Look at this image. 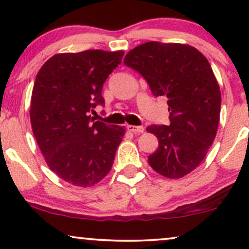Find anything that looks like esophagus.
<instances>
[{
    "mask_svg": "<svg viewBox=\"0 0 249 249\" xmlns=\"http://www.w3.org/2000/svg\"><path fill=\"white\" fill-rule=\"evenodd\" d=\"M127 129L132 134H142L144 132V128L141 127V125H131V124H128L127 125Z\"/></svg>",
    "mask_w": 249,
    "mask_h": 249,
    "instance_id": "34e87169",
    "label": "esophagus"
}]
</instances>
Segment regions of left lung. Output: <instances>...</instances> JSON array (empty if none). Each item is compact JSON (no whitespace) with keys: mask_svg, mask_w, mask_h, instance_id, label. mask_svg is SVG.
Returning a JSON list of instances; mask_svg holds the SVG:
<instances>
[{"mask_svg":"<svg viewBox=\"0 0 249 249\" xmlns=\"http://www.w3.org/2000/svg\"><path fill=\"white\" fill-rule=\"evenodd\" d=\"M124 62L145 78L154 96L168 97L170 125L146 128L159 139L149 165L165 178H182L202 163L219 127L221 91L211 64L188 44L159 42L136 46Z\"/></svg>","mask_w":249,"mask_h":249,"instance_id":"left-lung-1","label":"left lung"}]
</instances>
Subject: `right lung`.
Instances as JSON below:
<instances>
[{
  "label": "right lung",
  "mask_w": 249,
  "mask_h": 249,
  "mask_svg": "<svg viewBox=\"0 0 249 249\" xmlns=\"http://www.w3.org/2000/svg\"><path fill=\"white\" fill-rule=\"evenodd\" d=\"M124 51L59 53L37 73L30 100V124L49 168L77 187L96 185L110 172L125 128L89 115L103 104L102 88L121 63Z\"/></svg>",
  "instance_id": "right-lung-1"
}]
</instances>
